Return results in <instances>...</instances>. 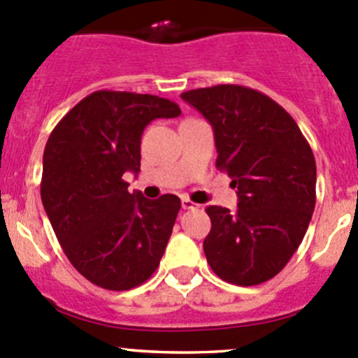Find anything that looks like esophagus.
<instances>
[{
    "label": "esophagus",
    "instance_id": "1",
    "mask_svg": "<svg viewBox=\"0 0 358 358\" xmlns=\"http://www.w3.org/2000/svg\"><path fill=\"white\" fill-rule=\"evenodd\" d=\"M182 208L183 209H197V208H199V204H196V202H192L190 199H187V197H183Z\"/></svg>",
    "mask_w": 358,
    "mask_h": 358
}]
</instances>
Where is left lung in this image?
<instances>
[{
	"mask_svg": "<svg viewBox=\"0 0 358 358\" xmlns=\"http://www.w3.org/2000/svg\"><path fill=\"white\" fill-rule=\"evenodd\" d=\"M213 126L216 168L237 189L236 211L209 206L204 255L220 279L256 286L275 277L305 237L315 208L317 166L294 119L239 85L182 93Z\"/></svg>",
	"mask_w": 358,
	"mask_h": 358,
	"instance_id": "1",
	"label": "left lung"
}]
</instances>
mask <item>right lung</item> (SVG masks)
I'll use <instances>...</instances> for the list:
<instances>
[{
  "instance_id": "add662e5",
  "label": "right lung",
  "mask_w": 358,
  "mask_h": 358,
  "mask_svg": "<svg viewBox=\"0 0 358 358\" xmlns=\"http://www.w3.org/2000/svg\"><path fill=\"white\" fill-rule=\"evenodd\" d=\"M180 114L168 99L100 90L72 107L46 142L43 206L69 262L95 286L128 291L159 266L182 202L129 194L122 176L138 175L145 126Z\"/></svg>"
}]
</instances>
